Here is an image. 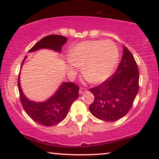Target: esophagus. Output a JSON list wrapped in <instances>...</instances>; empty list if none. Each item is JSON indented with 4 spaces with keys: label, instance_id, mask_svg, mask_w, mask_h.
I'll return each instance as SVG.
<instances>
[{
    "label": "esophagus",
    "instance_id": "esophagus-1",
    "mask_svg": "<svg viewBox=\"0 0 159 159\" xmlns=\"http://www.w3.org/2000/svg\"><path fill=\"white\" fill-rule=\"evenodd\" d=\"M87 90H88V89L85 88H82V87H81V88H80V94H83V93H86Z\"/></svg>",
    "mask_w": 159,
    "mask_h": 159
}]
</instances>
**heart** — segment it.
Segmentation results:
<instances>
[{"mask_svg":"<svg viewBox=\"0 0 159 159\" xmlns=\"http://www.w3.org/2000/svg\"><path fill=\"white\" fill-rule=\"evenodd\" d=\"M69 58L71 71L75 72L84 65L83 73L87 79L100 82L111 74L118 61L119 53L111 41H84L72 48Z\"/></svg>","mask_w":159,"mask_h":159,"instance_id":"obj_1","label":"heart"}]
</instances>
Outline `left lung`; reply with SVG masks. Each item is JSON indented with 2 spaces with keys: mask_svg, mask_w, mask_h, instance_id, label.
<instances>
[{
  "mask_svg": "<svg viewBox=\"0 0 159 159\" xmlns=\"http://www.w3.org/2000/svg\"><path fill=\"white\" fill-rule=\"evenodd\" d=\"M138 90V64L125 46L116 72L99 85L90 89L94 95V101L89 106V110L101 120H118L129 112Z\"/></svg>",
  "mask_w": 159,
  "mask_h": 159,
  "instance_id": "left-lung-1",
  "label": "left lung"
}]
</instances>
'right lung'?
I'll return each instance as SVG.
<instances>
[{"label":"right lung","mask_w":159,"mask_h":159,"mask_svg":"<svg viewBox=\"0 0 159 159\" xmlns=\"http://www.w3.org/2000/svg\"><path fill=\"white\" fill-rule=\"evenodd\" d=\"M66 41V38L64 36L51 34L41 39L28 52L37 51L40 48H49L61 52L62 45ZM19 74L18 77L19 98L24 110L28 116L39 125L46 127L56 125L64 120L71 104L79 97L80 87L74 82H64L53 96L47 101L36 103L28 100L23 94L19 84Z\"/></svg>","instance_id":"1"}]
</instances>
